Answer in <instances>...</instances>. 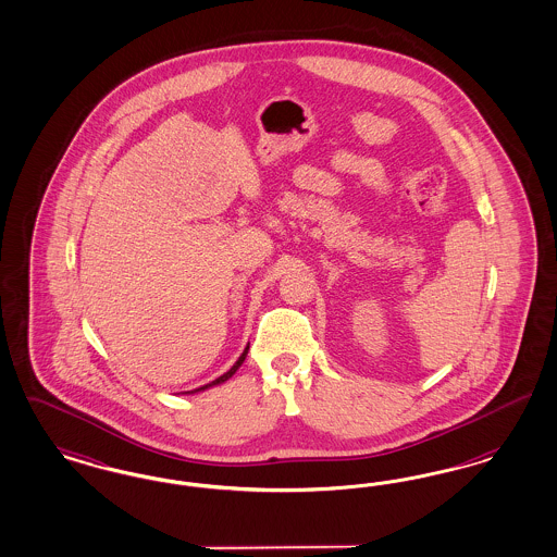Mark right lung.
<instances>
[{
  "label": "right lung",
  "instance_id": "1",
  "mask_svg": "<svg viewBox=\"0 0 557 557\" xmlns=\"http://www.w3.org/2000/svg\"><path fill=\"white\" fill-rule=\"evenodd\" d=\"M248 349H249V343H248V347H246V349H244V352H242V355H239V359H237V361H235V363H233V368H231V370H228V371H225V373H223V375H221V377H216V380H212V382H210V384H207V386H200V388H196V391L182 392V394H198V392L208 391V388H212V386H221V384H225V382H227L228 377H233V373H235V371L239 370V368H242V363H244V361H246V355H248Z\"/></svg>",
  "mask_w": 557,
  "mask_h": 557
}]
</instances>
